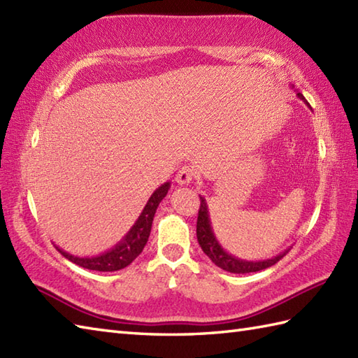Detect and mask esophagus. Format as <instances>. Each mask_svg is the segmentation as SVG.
I'll return each instance as SVG.
<instances>
[{
  "label": "esophagus",
  "mask_w": 358,
  "mask_h": 358,
  "mask_svg": "<svg viewBox=\"0 0 358 358\" xmlns=\"http://www.w3.org/2000/svg\"><path fill=\"white\" fill-rule=\"evenodd\" d=\"M196 176V170L193 169L192 165H184L182 169L178 171V176H176V182L179 185H188L192 184V180Z\"/></svg>",
  "instance_id": "34e87169"
}]
</instances>
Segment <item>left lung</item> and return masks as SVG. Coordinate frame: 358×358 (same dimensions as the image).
Listing matches in <instances>:
<instances>
[{
	"instance_id": "obj_1",
	"label": "left lung",
	"mask_w": 358,
	"mask_h": 358,
	"mask_svg": "<svg viewBox=\"0 0 358 358\" xmlns=\"http://www.w3.org/2000/svg\"><path fill=\"white\" fill-rule=\"evenodd\" d=\"M297 96L305 101L303 94L301 93H297ZM199 197H201V208H199V214H197V225H196L197 242H199L202 251L211 259L214 265H217L219 268L225 269V271L234 273V274L256 273L273 266L289 251V250H285L283 252L277 254V256L271 259H265V260H242L231 256V254L222 248V245L216 239V236H214L210 214H208V205H206L205 197L202 196Z\"/></svg>"
}]
</instances>
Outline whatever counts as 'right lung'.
<instances>
[{
  "instance_id": "1",
  "label": "right lung",
  "mask_w": 358,
  "mask_h": 358,
  "mask_svg": "<svg viewBox=\"0 0 358 358\" xmlns=\"http://www.w3.org/2000/svg\"><path fill=\"white\" fill-rule=\"evenodd\" d=\"M169 189H170V182H165V184L156 188V192L150 196L147 205L139 214L138 220L134 222V225L130 228V231L127 233L122 237V241L117 242L112 250L98 254V256H93V257H78V256H73V254L66 252L64 250H61L59 246H57V250L70 262H73V264L83 266L85 269H92V271L108 273V271H117V269L129 266L131 262L142 252V250H144V246L148 241L150 231H152L155 213L157 210L159 203H161V201L166 196V193H169Z\"/></svg>"
}]
</instances>
